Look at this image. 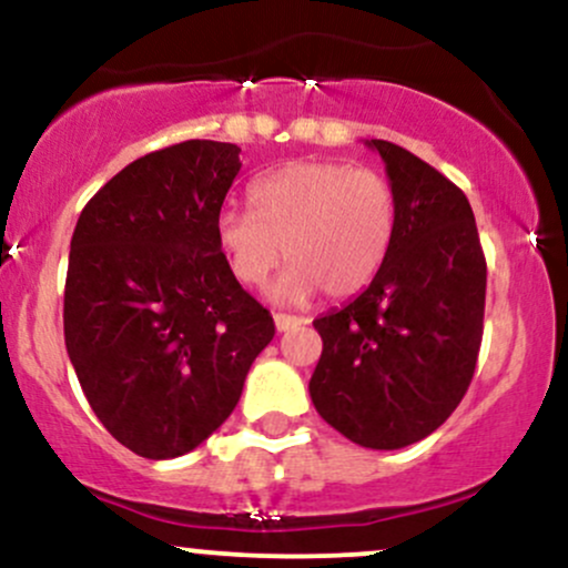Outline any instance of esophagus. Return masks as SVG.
<instances>
[{"mask_svg": "<svg viewBox=\"0 0 568 568\" xmlns=\"http://www.w3.org/2000/svg\"><path fill=\"white\" fill-rule=\"evenodd\" d=\"M306 321L304 317H296V315H285V312H275V328L283 334V331H291V328H298V325H304Z\"/></svg>", "mask_w": 568, "mask_h": 568, "instance_id": "esophagus-1", "label": "esophagus"}]
</instances>
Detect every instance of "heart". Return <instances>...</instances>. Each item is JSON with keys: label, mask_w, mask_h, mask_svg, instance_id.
Here are the masks:
<instances>
[{"label": "heart", "mask_w": 568, "mask_h": 568, "mask_svg": "<svg viewBox=\"0 0 568 568\" xmlns=\"http://www.w3.org/2000/svg\"><path fill=\"white\" fill-rule=\"evenodd\" d=\"M251 205L219 213V245L243 285H262L285 256L291 266L275 285L283 302H306L321 288L355 296L379 275L395 240L393 184L347 162H288L251 186Z\"/></svg>", "instance_id": "1"}]
</instances>
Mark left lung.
<instances>
[{
    "label": "left lung",
    "mask_w": 568,
    "mask_h": 568,
    "mask_svg": "<svg viewBox=\"0 0 568 568\" xmlns=\"http://www.w3.org/2000/svg\"><path fill=\"white\" fill-rule=\"evenodd\" d=\"M397 202L387 262L361 296L317 317V414L357 446L435 433L470 387L484 338L486 256L465 192L416 154L371 139Z\"/></svg>",
    "instance_id": "obj_1"
}]
</instances>
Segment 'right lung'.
Segmentation results:
<instances>
[{
  "label": "right lung",
  "instance_id": "add662e5",
  "mask_svg": "<svg viewBox=\"0 0 568 568\" xmlns=\"http://www.w3.org/2000/svg\"><path fill=\"white\" fill-rule=\"evenodd\" d=\"M240 165V146L221 141L146 154L98 189L71 237V366L101 425L146 459H173L216 433L275 336L216 237Z\"/></svg>",
  "mask_w": 568,
  "mask_h": 568
}]
</instances>
